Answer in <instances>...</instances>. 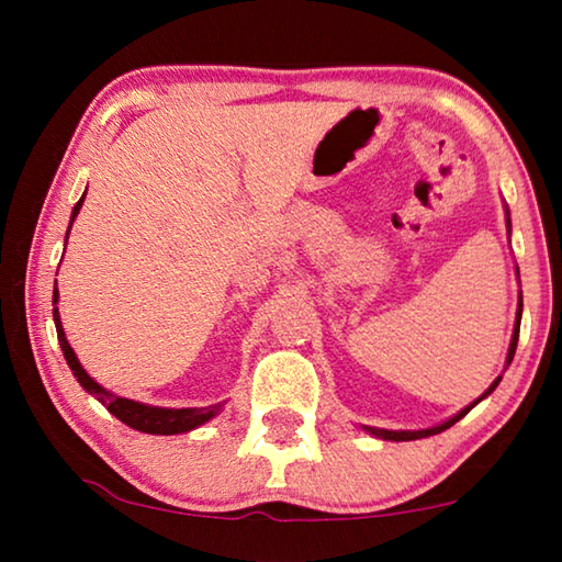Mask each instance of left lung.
<instances>
[{
    "instance_id": "left-lung-1",
    "label": "left lung",
    "mask_w": 562,
    "mask_h": 562,
    "mask_svg": "<svg viewBox=\"0 0 562 562\" xmlns=\"http://www.w3.org/2000/svg\"><path fill=\"white\" fill-rule=\"evenodd\" d=\"M506 215H508V207H506ZM508 225H510V217H508ZM520 312H522V302H518V312H516V327H513V337H510V347H508V357H506V364H510L513 361V355H516V347H518V335H520ZM498 382H501V376L496 379V382H493L486 392H483L479 398H475L473 404H469L465 408H461L459 414L456 416H451L449 422H443V424H439V426H431V429H422V431H389V429H374V426H364V429L369 431V434H374V436H379V439H384V441H414V439H426V436H434V434H441V431H446V429H451V426L459 422V418H463L465 414L471 412V408L479 404V402H483V398H486L493 389L498 386Z\"/></svg>"
}]
</instances>
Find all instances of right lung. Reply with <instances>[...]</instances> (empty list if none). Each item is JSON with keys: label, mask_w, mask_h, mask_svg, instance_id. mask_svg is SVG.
<instances>
[{"label": "right lung", "mask_w": 562, "mask_h": 562, "mask_svg": "<svg viewBox=\"0 0 562 562\" xmlns=\"http://www.w3.org/2000/svg\"><path fill=\"white\" fill-rule=\"evenodd\" d=\"M83 198H87V193H83L79 198V203L74 205L71 223H74V217L79 215V211H81ZM71 223H69V231H71ZM69 231H66V237H69ZM56 302H59V290L54 288V325H56V337H59V345H61L66 364L71 367L76 382H79L83 389H87L89 394L97 396L99 402L106 406L113 416L119 418V422H123V424L131 426V429H136V431H144V434L170 436V434H186V431L198 429V426L205 424V422H211V418L223 408V404H213V406H203V408H164V406H148V404L133 402V398H123V396H116V394L106 392V389L93 382V379L87 374V369L81 367V361L76 359L71 345H69V341H66L64 327H61V317H59V307H56Z\"/></svg>", "instance_id": "obj_1"}]
</instances>
